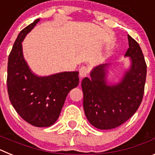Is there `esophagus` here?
<instances>
[{
  "instance_id": "34e87169",
  "label": "esophagus",
  "mask_w": 155,
  "mask_h": 155,
  "mask_svg": "<svg viewBox=\"0 0 155 155\" xmlns=\"http://www.w3.org/2000/svg\"><path fill=\"white\" fill-rule=\"evenodd\" d=\"M87 73H88V69L84 66L81 67L79 70V75H80L81 78H83L87 76Z\"/></svg>"
}]
</instances>
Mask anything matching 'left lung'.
Listing matches in <instances>:
<instances>
[{
  "instance_id": "1",
  "label": "left lung",
  "mask_w": 155,
  "mask_h": 155,
  "mask_svg": "<svg viewBox=\"0 0 155 155\" xmlns=\"http://www.w3.org/2000/svg\"><path fill=\"white\" fill-rule=\"evenodd\" d=\"M128 41L125 57H130V64L118 83H108V64L94 67L91 78L82 80L84 113L90 124L100 130H110L124 124L142 102L147 65L137 41L129 35Z\"/></svg>"
}]
</instances>
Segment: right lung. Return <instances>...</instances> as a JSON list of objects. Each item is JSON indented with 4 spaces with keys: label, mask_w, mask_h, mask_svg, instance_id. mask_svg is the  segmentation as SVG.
<instances>
[{
    "label": "right lung",
    "mask_w": 155,
    "mask_h": 155,
    "mask_svg": "<svg viewBox=\"0 0 155 155\" xmlns=\"http://www.w3.org/2000/svg\"><path fill=\"white\" fill-rule=\"evenodd\" d=\"M40 21L38 18L20 31L8 57V92L18 115L31 125L48 127L59 118L67 95L78 85V71H64L38 76L23 56L22 44L27 34Z\"/></svg>",
    "instance_id": "obj_1"
}]
</instances>
